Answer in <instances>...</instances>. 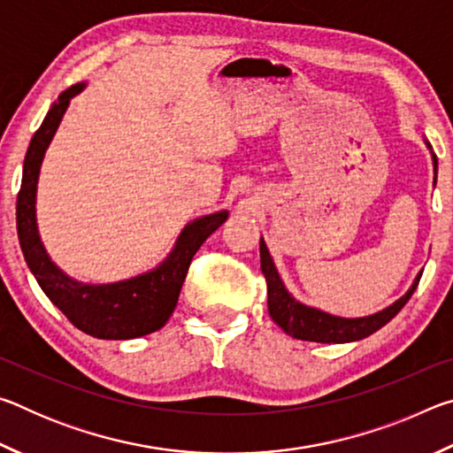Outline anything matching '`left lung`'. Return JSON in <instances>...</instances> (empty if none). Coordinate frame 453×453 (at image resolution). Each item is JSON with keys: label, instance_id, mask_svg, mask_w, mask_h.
Listing matches in <instances>:
<instances>
[{"label": "left lung", "instance_id": "left-lung-1", "mask_svg": "<svg viewBox=\"0 0 453 453\" xmlns=\"http://www.w3.org/2000/svg\"><path fill=\"white\" fill-rule=\"evenodd\" d=\"M427 148H432V145L427 143ZM432 157H434V170H438V157L435 156ZM259 257H262V273L265 275V281H267V310H270L272 319L288 335L296 337V340H305V342L348 343V342L364 340V337L378 332V329L386 326L389 319L395 318V313L408 303L421 278V272H419L418 278L413 280L411 288L405 291V296H402L400 300L389 305V308L373 313V316L349 319V318L329 316L326 311L308 308V305L294 300L289 291L286 289V286H283V281L280 278L278 270H275L273 259L270 256V251H267L264 240H259Z\"/></svg>", "mask_w": 453, "mask_h": 453}]
</instances>
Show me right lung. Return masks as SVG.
<instances>
[{
  "label": "right lung",
  "mask_w": 453,
  "mask_h": 453,
  "mask_svg": "<svg viewBox=\"0 0 453 453\" xmlns=\"http://www.w3.org/2000/svg\"><path fill=\"white\" fill-rule=\"evenodd\" d=\"M83 88L86 83H75L64 94H59L58 102L51 105L43 124L32 137L18 194V211H15L18 237L27 267L35 275L43 294L75 327L99 340H134L165 326L178 305L191 259L202 248V243L227 219V211H218L191 221L183 227L165 262L137 278L104 283V286H89V283L67 278L51 262L37 234L35 191L45 150L70 105V99L78 96Z\"/></svg>",
  "instance_id": "obj_1"
}]
</instances>
